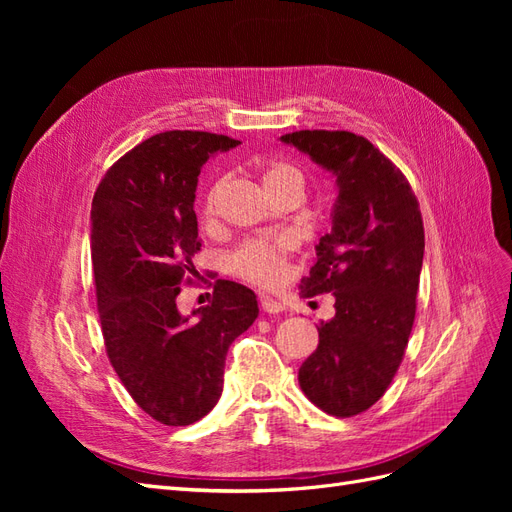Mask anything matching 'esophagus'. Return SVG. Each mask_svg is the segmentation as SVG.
Returning <instances> with one entry per match:
<instances>
[{
    "label": "esophagus",
    "instance_id": "1",
    "mask_svg": "<svg viewBox=\"0 0 512 512\" xmlns=\"http://www.w3.org/2000/svg\"><path fill=\"white\" fill-rule=\"evenodd\" d=\"M260 307H262V312H267V314L284 312V305L280 301L271 299V297H260Z\"/></svg>",
    "mask_w": 512,
    "mask_h": 512
}]
</instances>
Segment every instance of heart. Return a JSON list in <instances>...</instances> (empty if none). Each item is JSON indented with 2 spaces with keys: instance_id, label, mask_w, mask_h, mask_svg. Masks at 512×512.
<instances>
[{
  "instance_id": "heart-1",
  "label": "heart",
  "mask_w": 512,
  "mask_h": 512,
  "mask_svg": "<svg viewBox=\"0 0 512 512\" xmlns=\"http://www.w3.org/2000/svg\"><path fill=\"white\" fill-rule=\"evenodd\" d=\"M267 190L271 196L286 188V185H301L303 177L299 168H294L288 162H273L267 166L265 175ZM228 179L220 177L211 183V188L205 194L203 200V215L205 220H213L218 215L220 200L226 192ZM290 237H262V239H250L241 243L235 252L228 256V269L235 273L241 280L256 284V286H273L282 280L288 269V254L292 250Z\"/></svg>"
}]
</instances>
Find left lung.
<instances>
[{
	"label": "left lung",
	"mask_w": 512,
	"mask_h": 512,
	"mask_svg": "<svg viewBox=\"0 0 512 512\" xmlns=\"http://www.w3.org/2000/svg\"><path fill=\"white\" fill-rule=\"evenodd\" d=\"M282 143L335 175L331 230L301 297L333 292L335 316L318 327V348L299 369L307 399L331 416H354L389 389L416 314L425 230L404 173L352 132L301 130Z\"/></svg>",
	"instance_id": "obj_1"
}]
</instances>
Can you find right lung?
<instances>
[{"mask_svg": "<svg viewBox=\"0 0 512 512\" xmlns=\"http://www.w3.org/2000/svg\"><path fill=\"white\" fill-rule=\"evenodd\" d=\"M241 145L170 130L119 158L91 203V260L106 354L132 399L162 425L185 427L222 395L226 352L258 318L256 294L220 280L213 301L177 309L200 250L194 198L203 164Z\"/></svg>", "mask_w": 512, "mask_h": 512, "instance_id": "1", "label": "right lung"}]
</instances>
